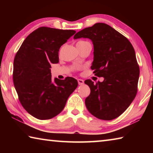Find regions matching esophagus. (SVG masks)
<instances>
[{
  "label": "esophagus",
  "mask_w": 153,
  "mask_h": 153,
  "mask_svg": "<svg viewBox=\"0 0 153 153\" xmlns=\"http://www.w3.org/2000/svg\"><path fill=\"white\" fill-rule=\"evenodd\" d=\"M77 82H78L79 85H82V84H84V80L82 79H77Z\"/></svg>",
  "instance_id": "1"
}]
</instances>
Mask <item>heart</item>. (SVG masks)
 <instances>
[{
  "label": "heart",
  "mask_w": 153,
  "mask_h": 153,
  "mask_svg": "<svg viewBox=\"0 0 153 153\" xmlns=\"http://www.w3.org/2000/svg\"><path fill=\"white\" fill-rule=\"evenodd\" d=\"M86 41H84V40H79V41H78V42H77V46L83 45V44H84V43H86Z\"/></svg>",
  "instance_id": "heart-1"
}]
</instances>
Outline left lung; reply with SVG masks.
Masks as SVG:
<instances>
[{
  "mask_svg": "<svg viewBox=\"0 0 153 153\" xmlns=\"http://www.w3.org/2000/svg\"><path fill=\"white\" fill-rule=\"evenodd\" d=\"M74 39L88 38L94 45L91 66L95 76L104 81L94 84L86 79L90 94L85 100L89 112L100 120L120 116L133 101L138 91L140 68L135 51L128 38L103 23L84 28Z\"/></svg>",
  "mask_w": 153,
  "mask_h": 153,
  "instance_id": "left-lung-1",
  "label": "left lung"
}]
</instances>
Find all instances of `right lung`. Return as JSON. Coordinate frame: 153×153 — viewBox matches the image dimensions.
Here are the masks:
<instances>
[{
  "mask_svg": "<svg viewBox=\"0 0 153 153\" xmlns=\"http://www.w3.org/2000/svg\"><path fill=\"white\" fill-rule=\"evenodd\" d=\"M76 32L48 27L33 31L15 55L13 79L19 102L25 111L41 120L60 113L77 87L71 77L52 78L51 63H59L61 46Z\"/></svg>",
  "mask_w": 153,
  "mask_h": 153,
  "instance_id": "obj_1",
  "label": "right lung"
}]
</instances>
